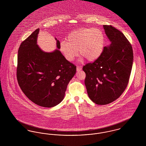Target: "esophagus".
<instances>
[{"instance_id": "esophagus-1", "label": "esophagus", "mask_w": 146, "mask_h": 146, "mask_svg": "<svg viewBox=\"0 0 146 146\" xmlns=\"http://www.w3.org/2000/svg\"><path fill=\"white\" fill-rule=\"evenodd\" d=\"M82 70V68L81 67H80V66H77L76 67V70L77 71H80Z\"/></svg>"}]
</instances>
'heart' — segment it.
Returning a JSON list of instances; mask_svg holds the SVG:
<instances>
[{"instance_id": "obj_1", "label": "heart", "mask_w": 146, "mask_h": 146, "mask_svg": "<svg viewBox=\"0 0 146 146\" xmlns=\"http://www.w3.org/2000/svg\"><path fill=\"white\" fill-rule=\"evenodd\" d=\"M104 45V35L98 28L78 29L68 35L66 40L61 42L60 51L69 62H72L78 50L89 61H94L101 55ZM83 58L80 59L82 62Z\"/></svg>"}]
</instances>
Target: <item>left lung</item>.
<instances>
[{"label":"left lung","instance_id":"left-lung-1","mask_svg":"<svg viewBox=\"0 0 146 146\" xmlns=\"http://www.w3.org/2000/svg\"><path fill=\"white\" fill-rule=\"evenodd\" d=\"M111 42L94 63L84 66L85 85L91 100L99 105L110 104L123 93L132 70V46L124 34L111 26L104 25Z\"/></svg>","mask_w":146,"mask_h":146}]
</instances>
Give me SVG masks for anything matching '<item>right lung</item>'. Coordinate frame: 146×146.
<instances>
[{
	"mask_svg": "<svg viewBox=\"0 0 146 146\" xmlns=\"http://www.w3.org/2000/svg\"><path fill=\"white\" fill-rule=\"evenodd\" d=\"M39 29L22 42L17 56V79L25 95L35 104L50 108L59 104L64 97L76 66L63 56L56 40L52 52H45L37 44Z\"/></svg>",
	"mask_w": 146,
	"mask_h": 146,
	"instance_id": "right-lung-1",
	"label": "right lung"
}]
</instances>
